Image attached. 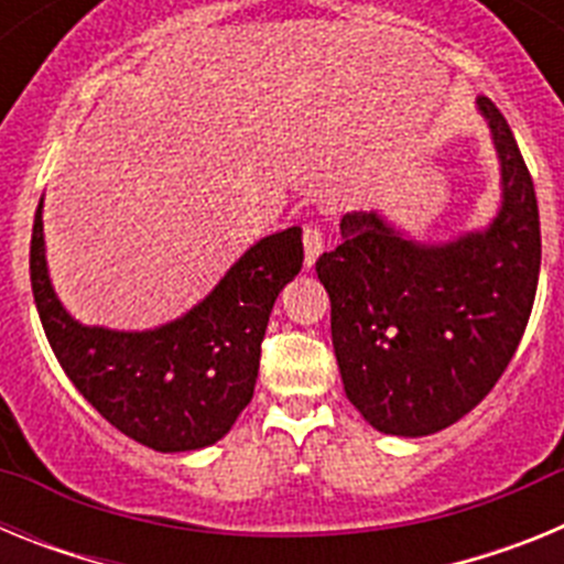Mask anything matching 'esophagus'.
I'll return each instance as SVG.
<instances>
[{"instance_id": "obj_1", "label": "esophagus", "mask_w": 564, "mask_h": 564, "mask_svg": "<svg viewBox=\"0 0 564 564\" xmlns=\"http://www.w3.org/2000/svg\"><path fill=\"white\" fill-rule=\"evenodd\" d=\"M302 242H305V265L313 268L316 265V259L322 257V251H325V237H322V231H318L316 226H305Z\"/></svg>"}]
</instances>
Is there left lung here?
<instances>
[{
  "label": "left lung",
  "instance_id": "left-lung-1",
  "mask_svg": "<svg viewBox=\"0 0 564 564\" xmlns=\"http://www.w3.org/2000/svg\"><path fill=\"white\" fill-rule=\"evenodd\" d=\"M500 158V212L432 246L381 214H344L318 257L344 392L383 435L446 430L491 392L517 352L540 282L534 181L500 109L477 98Z\"/></svg>",
  "mask_w": 564,
  "mask_h": 564
}]
</instances>
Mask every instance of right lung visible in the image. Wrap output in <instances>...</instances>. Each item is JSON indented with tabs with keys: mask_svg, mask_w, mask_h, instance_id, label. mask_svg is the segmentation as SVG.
<instances>
[{
	"mask_svg": "<svg viewBox=\"0 0 564 564\" xmlns=\"http://www.w3.org/2000/svg\"><path fill=\"white\" fill-rule=\"evenodd\" d=\"M302 259V228L268 234L181 318L154 330L87 327L50 285L39 203L30 285L62 370L115 430L154 452H194L228 435L251 403L268 316Z\"/></svg>",
	"mask_w": 564,
	"mask_h": 564,
	"instance_id": "1",
	"label": "right lung"
}]
</instances>
